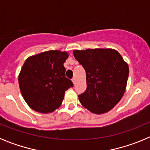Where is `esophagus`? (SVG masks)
Here are the masks:
<instances>
[{
  "label": "esophagus",
  "mask_w": 150,
  "mask_h": 150,
  "mask_svg": "<svg viewBox=\"0 0 150 150\" xmlns=\"http://www.w3.org/2000/svg\"><path fill=\"white\" fill-rule=\"evenodd\" d=\"M72 82H73V83H74V85H75L76 83V79L75 77L74 78H73L72 79Z\"/></svg>",
  "instance_id": "1"
}]
</instances>
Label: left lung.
Returning a JSON list of instances; mask_svg holds the SVG:
<instances>
[{
  "label": "left lung",
  "mask_w": 150,
  "mask_h": 150,
  "mask_svg": "<svg viewBox=\"0 0 150 150\" xmlns=\"http://www.w3.org/2000/svg\"><path fill=\"white\" fill-rule=\"evenodd\" d=\"M86 74L87 88L79 95L80 104L95 114L109 112L126 89L129 68L113 49H87L73 52Z\"/></svg>",
  "instance_id": "left-lung-1"
}]
</instances>
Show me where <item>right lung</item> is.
<instances>
[{
	"instance_id": "obj_1",
	"label": "right lung",
	"mask_w": 150,
	"mask_h": 150,
	"mask_svg": "<svg viewBox=\"0 0 150 150\" xmlns=\"http://www.w3.org/2000/svg\"><path fill=\"white\" fill-rule=\"evenodd\" d=\"M68 56L66 51L50 50L26 59L18 74V84L30 108L50 113L60 107L65 91L74 86L65 77L64 63Z\"/></svg>"
}]
</instances>
